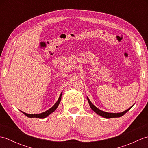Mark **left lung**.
Segmentation results:
<instances>
[{"label":"left lung","mask_w":148,"mask_h":148,"mask_svg":"<svg viewBox=\"0 0 148 148\" xmlns=\"http://www.w3.org/2000/svg\"><path fill=\"white\" fill-rule=\"evenodd\" d=\"M87 100L88 101L89 103V105L90 106L91 109H92L93 111L95 112V113H97V114L102 116L103 118H119V117H121V116H123L125 113L127 112H128L129 110L132 108L133 106H132L130 108H128V109L125 110V111L123 112H118V113H113V112H105V111H101V110L99 109V108H97V107H95L94 106L93 103L91 102V101L90 100V99H88V97H87Z\"/></svg>","instance_id":"1"}]
</instances>
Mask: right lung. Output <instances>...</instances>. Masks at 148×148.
<instances>
[{
    "mask_svg": "<svg viewBox=\"0 0 148 148\" xmlns=\"http://www.w3.org/2000/svg\"><path fill=\"white\" fill-rule=\"evenodd\" d=\"M62 92L61 93V94L60 95V97H59V98H58V100H57V102H56L54 105H53V107H51V108H50L49 109H48V111H45V112H42V113H40V114H27V113H25V112H23V111H21V112H22L23 113V114L25 115L26 116H27V117H29V118H46V117H48V116L49 115V114H51L52 112H54L55 110L57 109V108H58V105H59V103H60V100H61V99H62Z\"/></svg>",
    "mask_w": 148,
    "mask_h": 148,
    "instance_id": "right-lung-1",
    "label": "right lung"
}]
</instances>
